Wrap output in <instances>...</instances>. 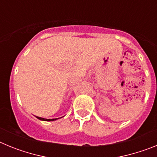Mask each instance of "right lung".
I'll list each match as a JSON object with an SVG mask.
<instances>
[{"mask_svg":"<svg viewBox=\"0 0 157 157\" xmlns=\"http://www.w3.org/2000/svg\"><path fill=\"white\" fill-rule=\"evenodd\" d=\"M37 118L38 119V120H42V121H54V120H57V119H45V118L38 117V116H37Z\"/></svg>","mask_w":157,"mask_h":157,"instance_id":"1","label":"right lung"}]
</instances>
